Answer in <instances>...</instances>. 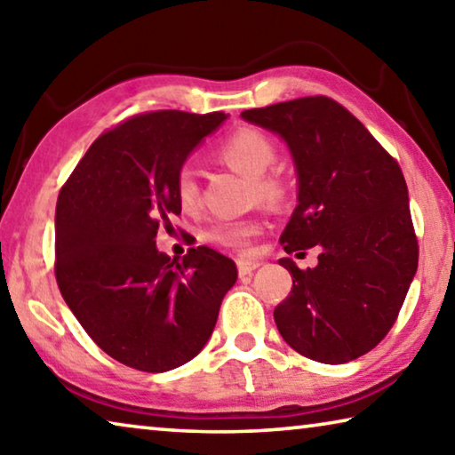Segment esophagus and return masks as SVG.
Instances as JSON below:
<instances>
[{
    "label": "esophagus",
    "mask_w": 455,
    "mask_h": 455,
    "mask_svg": "<svg viewBox=\"0 0 455 455\" xmlns=\"http://www.w3.org/2000/svg\"><path fill=\"white\" fill-rule=\"evenodd\" d=\"M236 267H238V275L244 276V275H251L252 271H255V268H259L260 267V260L241 257V259L236 260Z\"/></svg>",
    "instance_id": "esophagus-1"
}]
</instances>
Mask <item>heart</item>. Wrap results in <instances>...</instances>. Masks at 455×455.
<instances>
[{
	"instance_id": "obj_1",
	"label": "heart",
	"mask_w": 455,
	"mask_h": 455,
	"mask_svg": "<svg viewBox=\"0 0 455 455\" xmlns=\"http://www.w3.org/2000/svg\"><path fill=\"white\" fill-rule=\"evenodd\" d=\"M217 156L222 164L251 179L252 196L268 204H281L289 196V184L276 172H267L276 158V146L257 128H238L219 146ZM176 200L184 211L198 206V182L188 168L176 176ZM259 220H220L206 230V241L228 249L243 251L260 233Z\"/></svg>"
}]
</instances>
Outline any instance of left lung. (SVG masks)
Masks as SVG:
<instances>
[{"instance_id":"left-lung-1","label":"left lung","mask_w":455,"mask_h":455,"mask_svg":"<svg viewBox=\"0 0 455 455\" xmlns=\"http://www.w3.org/2000/svg\"><path fill=\"white\" fill-rule=\"evenodd\" d=\"M289 144L299 204L281 235L287 255L317 246L315 268L279 263L292 289L275 323L292 349L347 363L389 333L418 271L407 184L397 160L335 100L307 96L244 110Z\"/></svg>"}]
</instances>
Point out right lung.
<instances>
[{
  "mask_svg": "<svg viewBox=\"0 0 455 455\" xmlns=\"http://www.w3.org/2000/svg\"><path fill=\"white\" fill-rule=\"evenodd\" d=\"M225 112L136 114L90 146L56 204V281L100 349L163 373L198 355L217 325L236 265L209 246L182 260L156 249L180 214L176 176Z\"/></svg>",
  "mask_w": 455,
  "mask_h": 455,
  "instance_id": "right-lung-1",
  "label": "right lung"
}]
</instances>
